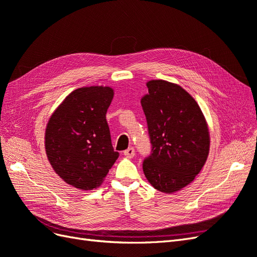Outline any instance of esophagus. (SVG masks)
I'll use <instances>...</instances> for the list:
<instances>
[{"instance_id": "34e87169", "label": "esophagus", "mask_w": 257, "mask_h": 257, "mask_svg": "<svg viewBox=\"0 0 257 257\" xmlns=\"http://www.w3.org/2000/svg\"><path fill=\"white\" fill-rule=\"evenodd\" d=\"M124 155H125L126 158H130V159L134 158V155H135V149H134V148H128V149H126L125 151H124Z\"/></svg>"}]
</instances>
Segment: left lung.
Here are the masks:
<instances>
[{
    "instance_id": "left-lung-1",
    "label": "left lung",
    "mask_w": 257,
    "mask_h": 257,
    "mask_svg": "<svg viewBox=\"0 0 257 257\" xmlns=\"http://www.w3.org/2000/svg\"><path fill=\"white\" fill-rule=\"evenodd\" d=\"M147 87L141 103L152 153L144 161V174L154 189L172 194L204 167L210 149L208 124L196 100L179 84L158 79Z\"/></svg>"
}]
</instances>
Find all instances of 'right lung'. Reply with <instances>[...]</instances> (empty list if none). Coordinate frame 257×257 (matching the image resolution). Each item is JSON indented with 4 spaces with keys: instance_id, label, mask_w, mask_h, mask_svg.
<instances>
[{
    "instance_id": "add662e5",
    "label": "right lung",
    "mask_w": 257,
    "mask_h": 257,
    "mask_svg": "<svg viewBox=\"0 0 257 257\" xmlns=\"http://www.w3.org/2000/svg\"><path fill=\"white\" fill-rule=\"evenodd\" d=\"M113 89L91 85L74 90L53 111L45 131V150L56 174L74 188L103 183L119 158L111 145L106 112Z\"/></svg>"
}]
</instances>
